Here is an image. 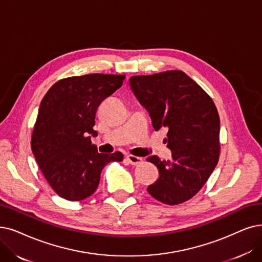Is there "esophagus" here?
Segmentation results:
<instances>
[{
	"mask_svg": "<svg viewBox=\"0 0 262 262\" xmlns=\"http://www.w3.org/2000/svg\"><path fill=\"white\" fill-rule=\"evenodd\" d=\"M127 160L132 165H138L143 162V158H141V157H138V156H133V155H128Z\"/></svg>",
	"mask_w": 262,
	"mask_h": 262,
	"instance_id": "obj_1",
	"label": "esophagus"
}]
</instances>
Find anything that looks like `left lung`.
Listing matches in <instances>:
<instances>
[{"instance_id":"left-lung-1","label":"left lung","mask_w":262,"mask_h":262,"mask_svg":"<svg viewBox=\"0 0 262 262\" xmlns=\"http://www.w3.org/2000/svg\"><path fill=\"white\" fill-rule=\"evenodd\" d=\"M129 85L141 105L149 113L156 131L167 130L171 160L147 157L159 170V179L148 193L164 204L189 200L211 176L219 158L218 112L210 96L184 72L132 76Z\"/></svg>"}]
</instances>
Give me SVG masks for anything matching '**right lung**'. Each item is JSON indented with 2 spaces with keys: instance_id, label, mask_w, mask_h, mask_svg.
I'll return each mask as SVG.
<instances>
[{
  "instance_id": "obj_1",
  "label": "right lung",
  "mask_w": 262,
  "mask_h": 262,
  "mask_svg": "<svg viewBox=\"0 0 262 262\" xmlns=\"http://www.w3.org/2000/svg\"><path fill=\"white\" fill-rule=\"evenodd\" d=\"M124 75L87 74L57 81L40 102L31 148L41 173L61 198L80 201L97 190L103 167L123 155L100 154L91 137L100 103Z\"/></svg>"
}]
</instances>
